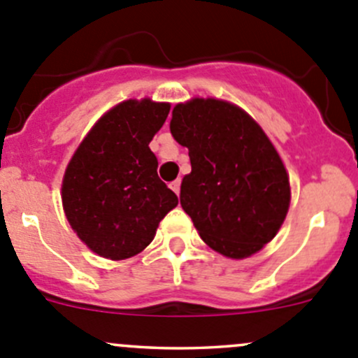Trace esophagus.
<instances>
[{"mask_svg": "<svg viewBox=\"0 0 358 358\" xmlns=\"http://www.w3.org/2000/svg\"><path fill=\"white\" fill-rule=\"evenodd\" d=\"M180 185H182V182H180V180H175V182H173L171 185H169V187H171L173 192L176 194V196H178V194H180Z\"/></svg>", "mask_w": 358, "mask_h": 358, "instance_id": "obj_1", "label": "esophagus"}]
</instances>
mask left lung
<instances>
[{
  "label": "left lung",
  "instance_id": "1",
  "mask_svg": "<svg viewBox=\"0 0 358 358\" xmlns=\"http://www.w3.org/2000/svg\"><path fill=\"white\" fill-rule=\"evenodd\" d=\"M169 129L189 149L180 202L201 239L229 258L270 243L287 215L289 178L255 119L223 100L194 99L173 109Z\"/></svg>",
  "mask_w": 358,
  "mask_h": 358
}]
</instances>
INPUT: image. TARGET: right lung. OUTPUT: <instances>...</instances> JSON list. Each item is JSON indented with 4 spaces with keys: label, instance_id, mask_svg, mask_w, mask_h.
I'll use <instances>...</instances> for the list:
<instances>
[{
    "label": "right lung",
    "instance_id": "add662e5",
    "mask_svg": "<svg viewBox=\"0 0 358 358\" xmlns=\"http://www.w3.org/2000/svg\"><path fill=\"white\" fill-rule=\"evenodd\" d=\"M169 103L126 100L107 112L69 162L62 183L66 216L79 239L109 259L138 255L178 197L157 176L150 140Z\"/></svg>",
    "mask_w": 358,
    "mask_h": 358
}]
</instances>
